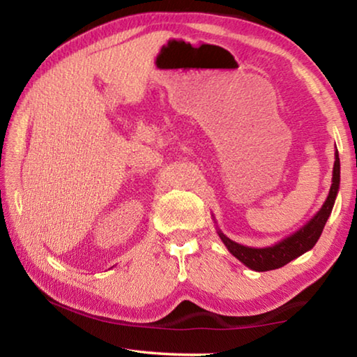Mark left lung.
I'll return each instance as SVG.
<instances>
[{
	"mask_svg": "<svg viewBox=\"0 0 357 357\" xmlns=\"http://www.w3.org/2000/svg\"><path fill=\"white\" fill-rule=\"evenodd\" d=\"M338 187H340V159H338V151H335L334 170H332V184L328 193V198H326V202L323 203V206L319 208L318 213L313 215L304 227H301L298 231H294L293 234H289V236L280 239L279 243H275L274 245L261 247V249L234 243V241L225 236L219 228H217V234H219L222 243L225 244L228 252L252 271L264 273V271L279 269L282 266L293 261L294 258L301 257L302 253L309 252L312 247L317 244V241L321 236L326 222H328L332 213V208H334Z\"/></svg>",
	"mask_w": 357,
	"mask_h": 357,
	"instance_id": "left-lung-1",
	"label": "left lung"
}]
</instances>
